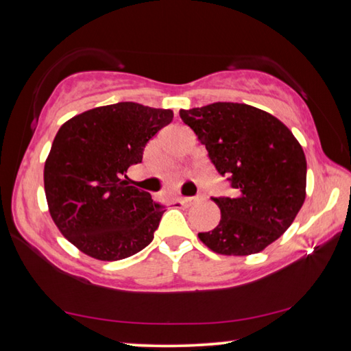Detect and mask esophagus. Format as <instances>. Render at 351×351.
Here are the masks:
<instances>
[{
    "mask_svg": "<svg viewBox=\"0 0 351 351\" xmlns=\"http://www.w3.org/2000/svg\"><path fill=\"white\" fill-rule=\"evenodd\" d=\"M201 199H203V195H198V197H186V198H182L181 203H182V206L189 207L195 203H198V201H201Z\"/></svg>",
    "mask_w": 351,
    "mask_h": 351,
    "instance_id": "1",
    "label": "esophagus"
}]
</instances>
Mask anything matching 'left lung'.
I'll use <instances>...</instances> for the list:
<instances>
[{
	"label": "left lung",
	"mask_w": 351,
	"mask_h": 351,
	"mask_svg": "<svg viewBox=\"0 0 351 351\" xmlns=\"http://www.w3.org/2000/svg\"><path fill=\"white\" fill-rule=\"evenodd\" d=\"M180 116L234 189L232 198H213L221 219L199 240L221 255L263 251L304 206L306 159L299 141L277 117L246 104L215 102Z\"/></svg>",
	"instance_id": "8db88e82"
}]
</instances>
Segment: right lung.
Here are the masks:
<instances>
[{
  "mask_svg": "<svg viewBox=\"0 0 351 351\" xmlns=\"http://www.w3.org/2000/svg\"><path fill=\"white\" fill-rule=\"evenodd\" d=\"M173 111L134 102L97 106L58 130L45 162L52 221L90 257L116 261L148 246L164 213L150 193L130 186V165Z\"/></svg>",
  "mask_w": 351,
  "mask_h": 351,
  "instance_id": "right-lung-1",
  "label": "right lung"
}]
</instances>
